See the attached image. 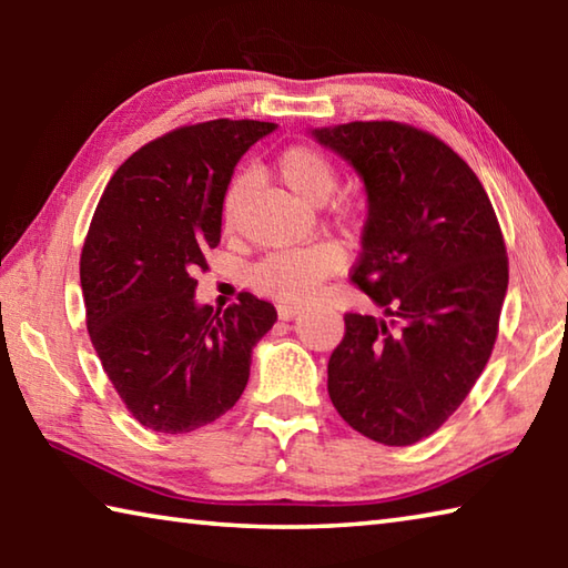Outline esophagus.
I'll use <instances>...</instances> for the list:
<instances>
[{
	"label": "esophagus",
	"instance_id": "esophagus-1",
	"mask_svg": "<svg viewBox=\"0 0 568 568\" xmlns=\"http://www.w3.org/2000/svg\"><path fill=\"white\" fill-rule=\"evenodd\" d=\"M295 315H301V305H277V318L293 321Z\"/></svg>",
	"mask_w": 568,
	"mask_h": 568
}]
</instances>
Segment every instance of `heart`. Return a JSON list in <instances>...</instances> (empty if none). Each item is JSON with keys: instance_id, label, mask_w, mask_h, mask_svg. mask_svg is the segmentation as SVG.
Here are the masks:
<instances>
[{"instance_id": "obj_1", "label": "heart", "mask_w": 568, "mask_h": 568, "mask_svg": "<svg viewBox=\"0 0 568 568\" xmlns=\"http://www.w3.org/2000/svg\"><path fill=\"white\" fill-rule=\"evenodd\" d=\"M277 175L297 200L307 205H323L338 185V170L325 152L311 145H291L277 155ZM247 180L237 175L227 182L220 203L223 227L233 230L243 210ZM341 267V253L331 245H305L277 250L265 255L250 271V285L281 301H305Z\"/></svg>"}]
</instances>
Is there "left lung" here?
<instances>
[{
	"mask_svg": "<svg viewBox=\"0 0 568 568\" xmlns=\"http://www.w3.org/2000/svg\"><path fill=\"white\" fill-rule=\"evenodd\" d=\"M313 138L365 182L351 281L383 311L345 313L331 400L371 440L418 444L454 416L491 358L508 287L501 225L476 172L436 134L373 120Z\"/></svg>",
	"mask_w": 568,
	"mask_h": 568,
	"instance_id": "obj_1",
	"label": "left lung"
}]
</instances>
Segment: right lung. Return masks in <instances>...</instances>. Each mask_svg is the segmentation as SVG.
Listing matches in <instances>:
<instances>
[{
    "label": "right lung",
    "instance_id": "add662e5",
    "mask_svg": "<svg viewBox=\"0 0 568 568\" xmlns=\"http://www.w3.org/2000/svg\"><path fill=\"white\" fill-rule=\"evenodd\" d=\"M273 122L185 124L122 162L80 257L88 333L128 410L158 434H190L243 396L253 345L275 307L240 293L225 313L195 303L192 273L220 243L237 160Z\"/></svg>",
    "mask_w": 568,
    "mask_h": 568
}]
</instances>
